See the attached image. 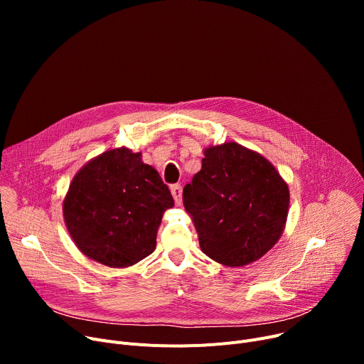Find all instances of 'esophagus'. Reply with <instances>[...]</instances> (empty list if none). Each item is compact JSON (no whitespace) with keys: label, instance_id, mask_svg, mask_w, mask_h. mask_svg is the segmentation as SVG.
Returning a JSON list of instances; mask_svg holds the SVG:
<instances>
[{"label":"esophagus","instance_id":"34e87169","mask_svg":"<svg viewBox=\"0 0 364 364\" xmlns=\"http://www.w3.org/2000/svg\"><path fill=\"white\" fill-rule=\"evenodd\" d=\"M171 193L172 198L176 200V205H181V186L180 184H172L171 186Z\"/></svg>","mask_w":364,"mask_h":364}]
</instances>
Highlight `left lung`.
Listing matches in <instances>:
<instances>
[{
  "instance_id": "1",
  "label": "left lung",
  "mask_w": 364,
  "mask_h": 364,
  "mask_svg": "<svg viewBox=\"0 0 364 364\" xmlns=\"http://www.w3.org/2000/svg\"><path fill=\"white\" fill-rule=\"evenodd\" d=\"M202 169L183 188L205 255L227 267L259 259L280 239L289 187L274 165L235 141L203 150Z\"/></svg>"
}]
</instances>
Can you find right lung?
<instances>
[{"instance_id": "1", "label": "right lung", "mask_w": 364, "mask_h": 364, "mask_svg": "<svg viewBox=\"0 0 364 364\" xmlns=\"http://www.w3.org/2000/svg\"><path fill=\"white\" fill-rule=\"evenodd\" d=\"M172 206L174 199L159 172L141 161V153L118 147L76 172L63 200V217L85 257L125 269L155 251L162 215Z\"/></svg>"}]
</instances>
